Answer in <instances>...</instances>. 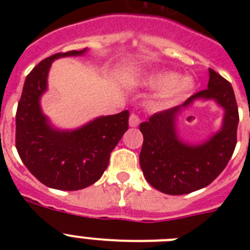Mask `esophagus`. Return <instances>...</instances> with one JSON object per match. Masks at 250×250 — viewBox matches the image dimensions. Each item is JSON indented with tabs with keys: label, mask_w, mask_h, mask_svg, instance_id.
I'll return each instance as SVG.
<instances>
[{
	"label": "esophagus",
	"mask_w": 250,
	"mask_h": 250,
	"mask_svg": "<svg viewBox=\"0 0 250 250\" xmlns=\"http://www.w3.org/2000/svg\"><path fill=\"white\" fill-rule=\"evenodd\" d=\"M139 124H140V118H139L138 115L132 112V114L130 115V118H129V125L131 127H136Z\"/></svg>",
	"instance_id": "34e87169"
}]
</instances>
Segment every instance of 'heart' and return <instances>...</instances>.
I'll return each instance as SVG.
<instances>
[{"label":"heart","mask_w":250,"mask_h":250,"mask_svg":"<svg viewBox=\"0 0 250 250\" xmlns=\"http://www.w3.org/2000/svg\"><path fill=\"white\" fill-rule=\"evenodd\" d=\"M146 83L154 89L163 90L161 101L164 105H176L191 94L194 90L193 79L188 76L180 77L171 71H161L147 76Z\"/></svg>","instance_id":"obj_1"}]
</instances>
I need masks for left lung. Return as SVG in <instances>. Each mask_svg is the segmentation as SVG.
I'll return each mask as SVG.
<instances>
[{
  "label": "left lung",
  "mask_w": 250,
  "mask_h": 250,
  "mask_svg": "<svg viewBox=\"0 0 250 250\" xmlns=\"http://www.w3.org/2000/svg\"><path fill=\"white\" fill-rule=\"evenodd\" d=\"M196 100H214L225 110V118L220 131L208 141L188 145L178 138L176 120L180 112ZM238 123L239 114L230 83L209 68L207 90L140 124L144 143L139 159L147 183L169 195L189 194L209 185L233 155Z\"/></svg>",
  "instance_id": "8db88e82"
}]
</instances>
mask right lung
Listing matches in <instances>:
<instances>
[{
    "label": "right lung",
    "instance_id": "1",
    "mask_svg": "<svg viewBox=\"0 0 250 250\" xmlns=\"http://www.w3.org/2000/svg\"><path fill=\"white\" fill-rule=\"evenodd\" d=\"M68 51L42 60L27 75L16 112V149L22 163L46 187L79 190L98 182L109 165L110 154L129 127V111L100 116L75 130L54 127L41 110L54 60L81 56Z\"/></svg>",
    "mask_w": 250,
    "mask_h": 250
}]
</instances>
